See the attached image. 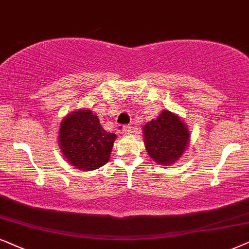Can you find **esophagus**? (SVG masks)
I'll return each instance as SVG.
<instances>
[{"label":"esophagus","instance_id":"34e87169","mask_svg":"<svg viewBox=\"0 0 249 249\" xmlns=\"http://www.w3.org/2000/svg\"><path fill=\"white\" fill-rule=\"evenodd\" d=\"M118 133H121L123 135H127L131 133V127L130 126H122L118 128Z\"/></svg>","mask_w":249,"mask_h":249}]
</instances>
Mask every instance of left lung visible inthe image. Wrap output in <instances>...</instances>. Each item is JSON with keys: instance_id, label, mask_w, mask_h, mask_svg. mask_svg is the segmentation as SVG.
Returning <instances> with one entry per match:
<instances>
[{"instance_id": "8db88e82", "label": "left lung", "mask_w": 249, "mask_h": 249, "mask_svg": "<svg viewBox=\"0 0 249 249\" xmlns=\"http://www.w3.org/2000/svg\"><path fill=\"white\" fill-rule=\"evenodd\" d=\"M145 150L154 161L170 166L178 160L190 143V133L180 116L164 109L142 127Z\"/></svg>"}]
</instances>
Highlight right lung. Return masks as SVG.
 <instances>
[{
	"instance_id": "obj_1",
	"label": "right lung",
	"mask_w": 249,
	"mask_h": 249,
	"mask_svg": "<svg viewBox=\"0 0 249 249\" xmlns=\"http://www.w3.org/2000/svg\"><path fill=\"white\" fill-rule=\"evenodd\" d=\"M117 138L101 126L91 109L72 111L62 119L58 142L64 157L81 171H93L108 163Z\"/></svg>"
}]
</instances>
